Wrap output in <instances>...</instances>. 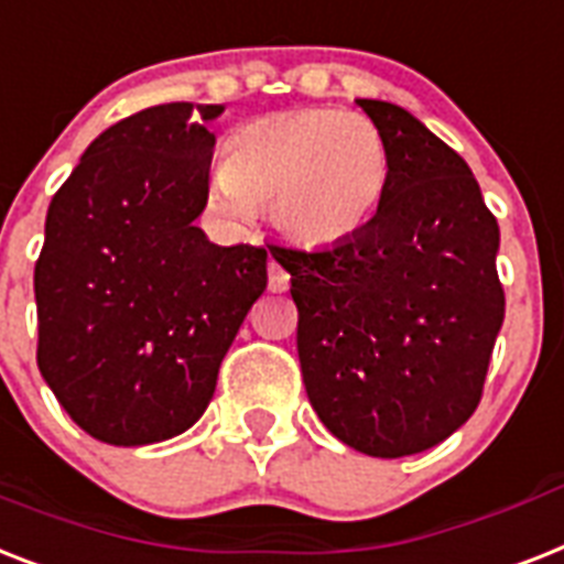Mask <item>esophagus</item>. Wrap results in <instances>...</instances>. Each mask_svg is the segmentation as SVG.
<instances>
[{
  "mask_svg": "<svg viewBox=\"0 0 564 564\" xmlns=\"http://www.w3.org/2000/svg\"><path fill=\"white\" fill-rule=\"evenodd\" d=\"M286 286H290V272H286L278 260L269 258V290L283 292Z\"/></svg>",
  "mask_w": 564,
  "mask_h": 564,
  "instance_id": "1",
  "label": "esophagus"
}]
</instances>
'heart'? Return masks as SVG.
Segmentation results:
<instances>
[{"mask_svg": "<svg viewBox=\"0 0 564 564\" xmlns=\"http://www.w3.org/2000/svg\"><path fill=\"white\" fill-rule=\"evenodd\" d=\"M388 173V141L368 116L286 109L228 135L208 199L228 223L249 226L258 208H269L274 228L290 242L336 249L373 223Z\"/></svg>", "mask_w": 564, "mask_h": 564, "instance_id": "1", "label": "heart"}]
</instances>
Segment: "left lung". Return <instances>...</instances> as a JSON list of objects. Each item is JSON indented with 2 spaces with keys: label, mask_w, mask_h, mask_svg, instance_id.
Returning a JSON list of instances; mask_svg holds the SVG:
<instances>
[{
  "label": "left lung",
  "mask_w": 564,
  "mask_h": 564,
  "mask_svg": "<svg viewBox=\"0 0 564 564\" xmlns=\"http://www.w3.org/2000/svg\"><path fill=\"white\" fill-rule=\"evenodd\" d=\"M388 141L386 199L336 249H281L306 397L370 457L437 446L478 409L505 324L498 223L469 164L409 109L356 98Z\"/></svg>",
  "instance_id": "8db88e82"
}]
</instances>
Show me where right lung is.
Segmentation results:
<instances>
[{
  "label": "right lung",
  "mask_w": 564,
  "mask_h": 564,
  "mask_svg": "<svg viewBox=\"0 0 564 564\" xmlns=\"http://www.w3.org/2000/svg\"><path fill=\"white\" fill-rule=\"evenodd\" d=\"M223 104H162L104 130L45 214L36 365L86 434L150 446L205 414L223 356L267 290V249L194 219Z\"/></svg>",
  "instance_id": "1"
}]
</instances>
